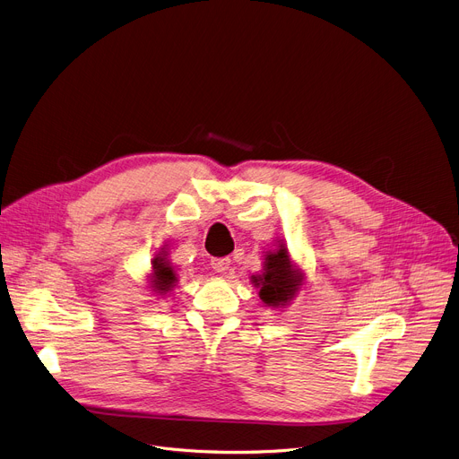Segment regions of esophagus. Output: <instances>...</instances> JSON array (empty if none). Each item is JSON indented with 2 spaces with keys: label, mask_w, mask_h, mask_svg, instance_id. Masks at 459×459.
Listing matches in <instances>:
<instances>
[{
  "label": "esophagus",
  "mask_w": 459,
  "mask_h": 459,
  "mask_svg": "<svg viewBox=\"0 0 459 459\" xmlns=\"http://www.w3.org/2000/svg\"><path fill=\"white\" fill-rule=\"evenodd\" d=\"M230 264H231V261L228 257H214V259H211V268H212L214 273H226L228 268H230Z\"/></svg>",
  "instance_id": "34e87169"
}]
</instances>
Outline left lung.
<instances>
[{
  "label": "left lung",
  "instance_id": "8db88e82",
  "mask_svg": "<svg viewBox=\"0 0 459 459\" xmlns=\"http://www.w3.org/2000/svg\"><path fill=\"white\" fill-rule=\"evenodd\" d=\"M252 283L259 289V299L266 307H283L300 290L304 273L294 268L281 242L276 252H266L263 274L252 276Z\"/></svg>",
  "mask_w": 459,
  "mask_h": 459
}]
</instances>
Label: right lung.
<instances>
[{
    "mask_svg": "<svg viewBox=\"0 0 459 459\" xmlns=\"http://www.w3.org/2000/svg\"><path fill=\"white\" fill-rule=\"evenodd\" d=\"M152 276H150V287L153 292L157 294H167L174 289L178 278H176V273H174V266L170 264V261L167 259V252L163 250L160 254H157L152 261Z\"/></svg>",
    "mask_w": 459,
    "mask_h": 459,
    "instance_id": "obj_1",
    "label": "right lung"
}]
</instances>
